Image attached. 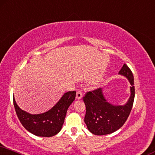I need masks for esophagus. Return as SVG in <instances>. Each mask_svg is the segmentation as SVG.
<instances>
[{"label":"esophagus","mask_w":155,"mask_h":155,"mask_svg":"<svg viewBox=\"0 0 155 155\" xmlns=\"http://www.w3.org/2000/svg\"><path fill=\"white\" fill-rule=\"evenodd\" d=\"M82 97V93L80 90H78L77 93H76V99L80 100Z\"/></svg>","instance_id":"1"}]
</instances>
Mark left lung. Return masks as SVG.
Returning a JSON list of instances; mask_svg holds the SVG:
<instances>
[{"label":"left lung","instance_id":"1","mask_svg":"<svg viewBox=\"0 0 155 155\" xmlns=\"http://www.w3.org/2000/svg\"><path fill=\"white\" fill-rule=\"evenodd\" d=\"M127 78L130 85L131 95L124 105H113L106 100L102 88L87 92L83 97L86 114L85 122L91 133L104 135L117 131L124 124L132 110L134 99V77L131 70L124 64L119 72Z\"/></svg>","mask_w":155,"mask_h":155}]
</instances>
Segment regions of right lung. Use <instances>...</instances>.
Wrapping results in <instances>:
<instances>
[{"instance_id": "add662e5", "label": "right lung", "mask_w": 155, "mask_h": 155, "mask_svg": "<svg viewBox=\"0 0 155 155\" xmlns=\"http://www.w3.org/2000/svg\"><path fill=\"white\" fill-rule=\"evenodd\" d=\"M76 92H65L53 107L42 114H31L21 110L13 97V104L22 125L31 133L39 137H52L62 129L67 110L75 99Z\"/></svg>"}]
</instances>
